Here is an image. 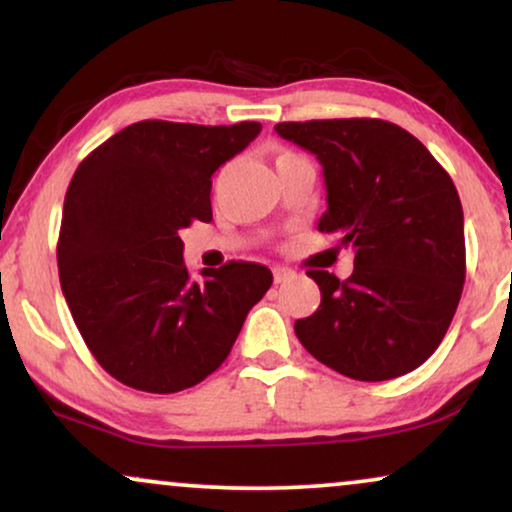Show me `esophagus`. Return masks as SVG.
Here are the masks:
<instances>
[{
    "mask_svg": "<svg viewBox=\"0 0 512 512\" xmlns=\"http://www.w3.org/2000/svg\"><path fill=\"white\" fill-rule=\"evenodd\" d=\"M293 277V270L289 268H282V265H277V268H272V279H275V284H284L286 279Z\"/></svg>",
    "mask_w": 512,
    "mask_h": 512,
    "instance_id": "esophagus-1",
    "label": "esophagus"
}]
</instances>
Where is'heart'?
<instances>
[{"label":"heart","mask_w":512,"mask_h":512,"mask_svg":"<svg viewBox=\"0 0 512 512\" xmlns=\"http://www.w3.org/2000/svg\"><path fill=\"white\" fill-rule=\"evenodd\" d=\"M286 156H293V153H289V151H282V153H279V156H277V160H279V158H286Z\"/></svg>","instance_id":"b5f03b06"}]
</instances>
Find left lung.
<instances>
[{"label": "left lung", "instance_id": "left-lung-1", "mask_svg": "<svg viewBox=\"0 0 512 512\" xmlns=\"http://www.w3.org/2000/svg\"><path fill=\"white\" fill-rule=\"evenodd\" d=\"M324 167L321 233L354 249L345 282L307 270L321 305L296 321L303 347L361 382L405 375L436 352L466 279L464 212L445 167L382 118L277 123Z\"/></svg>", "mask_w": 512, "mask_h": 512}]
</instances>
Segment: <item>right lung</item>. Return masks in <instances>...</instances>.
Returning a JSON list of instances; mask_svg holds the SVG:
<instances>
[{"instance_id":"obj_1","label":"right lung","mask_w":512,"mask_h":512,"mask_svg":"<svg viewBox=\"0 0 512 512\" xmlns=\"http://www.w3.org/2000/svg\"><path fill=\"white\" fill-rule=\"evenodd\" d=\"M261 123L139 121L76 167L58 237L60 286L83 342L125 387L174 394L228 359L272 272L228 261L193 282L179 230L212 221V174Z\"/></svg>"}]
</instances>
